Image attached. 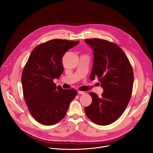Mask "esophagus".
<instances>
[{
	"label": "esophagus",
	"mask_w": 153,
	"mask_h": 153,
	"mask_svg": "<svg viewBox=\"0 0 153 153\" xmlns=\"http://www.w3.org/2000/svg\"><path fill=\"white\" fill-rule=\"evenodd\" d=\"M77 93L79 94H84L85 93V91H78Z\"/></svg>",
	"instance_id": "34e87169"
}]
</instances>
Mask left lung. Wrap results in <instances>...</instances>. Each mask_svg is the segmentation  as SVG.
Returning a JSON list of instances; mask_svg holds the SVG:
<instances>
[{"instance_id": "left-lung-1", "label": "left lung", "mask_w": 153, "mask_h": 153, "mask_svg": "<svg viewBox=\"0 0 153 153\" xmlns=\"http://www.w3.org/2000/svg\"><path fill=\"white\" fill-rule=\"evenodd\" d=\"M93 51L94 60L90 79L95 77L103 89L102 97L90 93L92 103L85 108L91 121L108 125L116 121L125 111L132 94L134 73L129 61L116 43L103 39L85 40Z\"/></svg>"}]
</instances>
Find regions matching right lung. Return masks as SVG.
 Instances as JSON below:
<instances>
[{"mask_svg":"<svg viewBox=\"0 0 153 153\" xmlns=\"http://www.w3.org/2000/svg\"><path fill=\"white\" fill-rule=\"evenodd\" d=\"M79 41L53 39L39 45L32 51L22 74V85L28 110L39 123L53 125L66 115L77 92L56 86L54 79L63 71V54Z\"/></svg>","mask_w":153,"mask_h":153,"instance_id":"obj_1","label":"right lung"}]
</instances>
